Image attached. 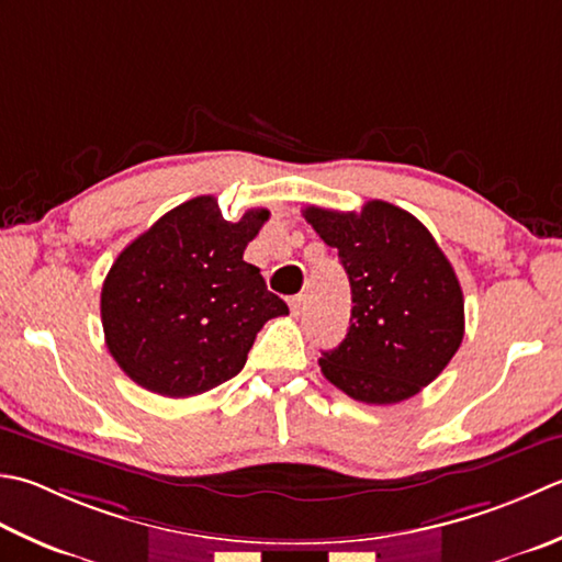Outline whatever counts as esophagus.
I'll return each mask as SVG.
<instances>
[{"instance_id": "34e87169", "label": "esophagus", "mask_w": 562, "mask_h": 562, "mask_svg": "<svg viewBox=\"0 0 562 562\" xmlns=\"http://www.w3.org/2000/svg\"><path fill=\"white\" fill-rule=\"evenodd\" d=\"M290 310L294 316H302L306 310V294H296L290 300Z\"/></svg>"}]
</instances>
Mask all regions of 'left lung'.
Instances as JSON below:
<instances>
[{"instance_id":"left-lung-1","label":"left lung","mask_w":562,"mask_h":562,"mask_svg":"<svg viewBox=\"0 0 562 562\" xmlns=\"http://www.w3.org/2000/svg\"><path fill=\"white\" fill-rule=\"evenodd\" d=\"M304 218L348 272L353 310L340 346L318 358L324 378L366 404H397L431 384L465 334L463 290L428 228L372 200L362 212L306 206Z\"/></svg>"}]
</instances>
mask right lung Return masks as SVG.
I'll list each match as a JSON object with an SVG mask.
<instances>
[{"label":"right lung","mask_w":562,"mask_h":562,"mask_svg":"<svg viewBox=\"0 0 562 562\" xmlns=\"http://www.w3.org/2000/svg\"><path fill=\"white\" fill-rule=\"evenodd\" d=\"M270 218L248 209L226 222L214 196L160 216L119 252L102 284L109 353L143 390L184 400L246 366L268 318L290 314L244 250Z\"/></svg>","instance_id":"right-lung-1"}]
</instances>
